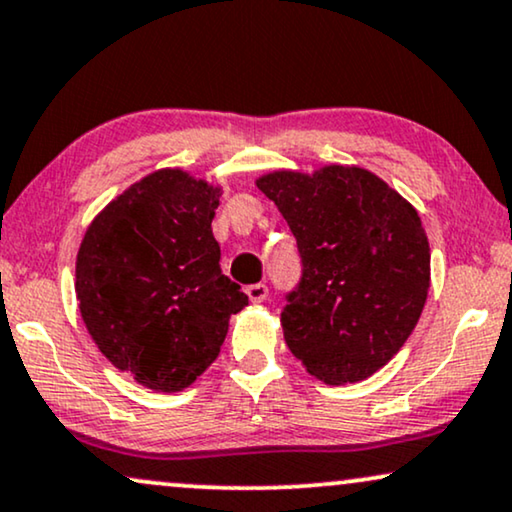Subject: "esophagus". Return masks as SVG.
I'll list each match as a JSON object with an SVG mask.
<instances>
[{
    "instance_id": "esophagus-1",
    "label": "esophagus",
    "mask_w": 512,
    "mask_h": 512,
    "mask_svg": "<svg viewBox=\"0 0 512 512\" xmlns=\"http://www.w3.org/2000/svg\"><path fill=\"white\" fill-rule=\"evenodd\" d=\"M245 295H248L250 302L260 304V302H264V299L269 297V288H267V285H264V283L248 285V288H245Z\"/></svg>"
}]
</instances>
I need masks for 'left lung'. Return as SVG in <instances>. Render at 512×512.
I'll use <instances>...</instances> for the list:
<instances>
[{"label": "left lung", "mask_w": 512, "mask_h": 512, "mask_svg": "<svg viewBox=\"0 0 512 512\" xmlns=\"http://www.w3.org/2000/svg\"><path fill=\"white\" fill-rule=\"evenodd\" d=\"M297 238L302 281L281 313L306 372L356 384L403 349L431 288V248L410 201L358 166L274 170L255 182Z\"/></svg>", "instance_id": "obj_1"}]
</instances>
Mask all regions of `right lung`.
Instances as JSON below:
<instances>
[{
  "mask_svg": "<svg viewBox=\"0 0 512 512\" xmlns=\"http://www.w3.org/2000/svg\"><path fill=\"white\" fill-rule=\"evenodd\" d=\"M222 187L161 168L109 201L77 252L79 311L109 363L156 393L192 386L248 306L220 269Z\"/></svg>",
  "mask_w": 512,
  "mask_h": 512,
  "instance_id": "1",
  "label": "right lung"
}]
</instances>
